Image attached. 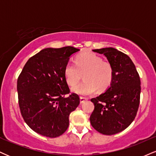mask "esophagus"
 Here are the masks:
<instances>
[{"instance_id":"1","label":"esophagus","mask_w":156,"mask_h":156,"mask_svg":"<svg viewBox=\"0 0 156 156\" xmlns=\"http://www.w3.org/2000/svg\"><path fill=\"white\" fill-rule=\"evenodd\" d=\"M86 100H87V99L85 98V97H80V103H83Z\"/></svg>"}]
</instances>
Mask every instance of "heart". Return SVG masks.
Listing matches in <instances>:
<instances>
[{
  "label": "heart",
  "mask_w": 156,
  "mask_h": 156,
  "mask_svg": "<svg viewBox=\"0 0 156 156\" xmlns=\"http://www.w3.org/2000/svg\"><path fill=\"white\" fill-rule=\"evenodd\" d=\"M67 83L71 88L76 86L83 75L84 81L73 89L80 95H90L99 91H105L114 80L115 70L110 62L104 61L94 53L85 51L75 58V65L67 63L64 70Z\"/></svg>",
  "instance_id": "1"
}]
</instances>
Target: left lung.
<instances>
[{
	"mask_svg": "<svg viewBox=\"0 0 156 156\" xmlns=\"http://www.w3.org/2000/svg\"><path fill=\"white\" fill-rule=\"evenodd\" d=\"M93 51L105 56L113 65L115 76L105 93L91 99L94 109L90 122L98 132L112 135L126 129L136 117L141 82L134 64L128 55L111 47Z\"/></svg>",
	"mask_w": 156,
	"mask_h": 156,
	"instance_id": "left-lung-1",
	"label": "left lung"
}]
</instances>
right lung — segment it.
Returning a JSON list of instances; mask_svg holds the SVG:
<instances>
[{
	"mask_svg": "<svg viewBox=\"0 0 156 156\" xmlns=\"http://www.w3.org/2000/svg\"><path fill=\"white\" fill-rule=\"evenodd\" d=\"M73 46L48 48L27 60L17 79L18 101L25 123L37 134L55 138L69 126V115L80 103L71 93L64 70Z\"/></svg>",
	"mask_w": 156,
	"mask_h": 156,
	"instance_id": "1",
	"label": "right lung"
}]
</instances>
